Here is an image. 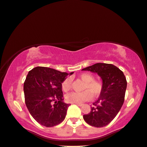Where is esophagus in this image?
<instances>
[{"instance_id":"obj_1","label":"esophagus","mask_w":147,"mask_h":147,"mask_svg":"<svg viewBox=\"0 0 147 147\" xmlns=\"http://www.w3.org/2000/svg\"><path fill=\"white\" fill-rule=\"evenodd\" d=\"M76 104V105H77L78 106H80V107L82 106V104Z\"/></svg>"}]
</instances>
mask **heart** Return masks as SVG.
Here are the masks:
<instances>
[{
    "label": "heart",
    "mask_w": 147,
    "mask_h": 147,
    "mask_svg": "<svg viewBox=\"0 0 147 147\" xmlns=\"http://www.w3.org/2000/svg\"><path fill=\"white\" fill-rule=\"evenodd\" d=\"M79 78L85 83L82 92H71L65 96L67 101L72 104H80L91 100L92 96L96 97L101 94L103 89L102 83L99 80H95L93 75L89 73L80 74ZM71 87V78H67L62 83L63 91L68 92Z\"/></svg>",
    "instance_id": "1"
}]
</instances>
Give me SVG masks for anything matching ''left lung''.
Instances as JSON below:
<instances>
[{
    "label": "left lung",
    "instance_id": "left-lung-1",
    "mask_svg": "<svg viewBox=\"0 0 147 147\" xmlns=\"http://www.w3.org/2000/svg\"><path fill=\"white\" fill-rule=\"evenodd\" d=\"M82 70L98 74L102 80L103 89L93 104L95 106L92 107L88 114L83 115L90 125L102 127L114 119L123 104L126 78L119 68L107 63H96Z\"/></svg>",
    "mask_w": 147,
    "mask_h": 147
}]
</instances>
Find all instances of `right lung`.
Segmentation results:
<instances>
[{
  "label": "right lung",
  "mask_w": 147,
  "mask_h": 147,
  "mask_svg": "<svg viewBox=\"0 0 147 147\" xmlns=\"http://www.w3.org/2000/svg\"><path fill=\"white\" fill-rule=\"evenodd\" d=\"M73 74L44 67H35L28 72L24 83L26 105L41 125L53 127L65 119L70 104L63 101L62 83Z\"/></svg>",
  "instance_id": "add662e5"
}]
</instances>
